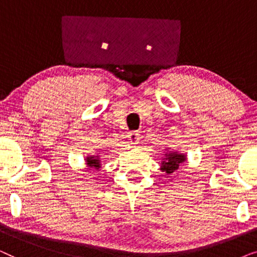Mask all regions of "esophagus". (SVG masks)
Segmentation results:
<instances>
[{"mask_svg":"<svg viewBox=\"0 0 257 257\" xmlns=\"http://www.w3.org/2000/svg\"><path fill=\"white\" fill-rule=\"evenodd\" d=\"M140 135H139V132L138 131H131L127 135V138H128V140H130V143L131 144H138V142H139V137Z\"/></svg>","mask_w":257,"mask_h":257,"instance_id":"34e87169","label":"esophagus"}]
</instances>
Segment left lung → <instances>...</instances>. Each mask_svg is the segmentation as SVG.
<instances>
[{"mask_svg": "<svg viewBox=\"0 0 257 257\" xmlns=\"http://www.w3.org/2000/svg\"><path fill=\"white\" fill-rule=\"evenodd\" d=\"M186 160H187L186 154L170 151V152H166V154H165V158L161 161L160 170L166 174H171L177 171L180 167V165L184 164Z\"/></svg>", "mask_w": 257, "mask_h": 257, "instance_id": "8db88e82", "label": "left lung"}]
</instances>
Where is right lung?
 <instances>
[{"label":"right lung","mask_w":257,"mask_h":257,"mask_svg":"<svg viewBox=\"0 0 257 257\" xmlns=\"http://www.w3.org/2000/svg\"><path fill=\"white\" fill-rule=\"evenodd\" d=\"M86 165L91 168H96V170H99L101 167V164H100V159H99V156H89L86 157Z\"/></svg>","instance_id":"obj_1"}]
</instances>
